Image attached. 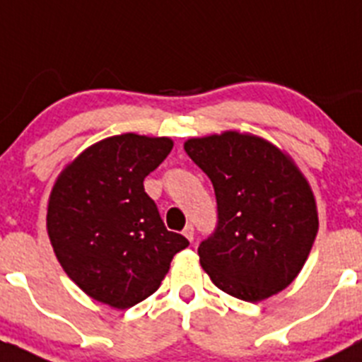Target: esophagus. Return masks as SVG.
I'll return each mask as SVG.
<instances>
[{
  "mask_svg": "<svg viewBox=\"0 0 362 362\" xmlns=\"http://www.w3.org/2000/svg\"><path fill=\"white\" fill-rule=\"evenodd\" d=\"M183 235L188 239V241H194V225H187V228L183 230Z\"/></svg>",
  "mask_w": 362,
  "mask_h": 362,
  "instance_id": "34e87169",
  "label": "esophagus"
}]
</instances>
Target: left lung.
Masks as SVG:
<instances>
[{"label": "left lung", "instance_id": "1", "mask_svg": "<svg viewBox=\"0 0 362 362\" xmlns=\"http://www.w3.org/2000/svg\"><path fill=\"white\" fill-rule=\"evenodd\" d=\"M185 150L216 190L219 225L197 248L212 283L248 303L286 288L319 230L315 196L292 156L241 130L188 137Z\"/></svg>", "mask_w": 362, "mask_h": 362}]
</instances>
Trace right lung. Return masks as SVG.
Instances as JSON below:
<instances>
[{"label":"right lung","mask_w":362,"mask_h":362,"mask_svg":"<svg viewBox=\"0 0 362 362\" xmlns=\"http://www.w3.org/2000/svg\"><path fill=\"white\" fill-rule=\"evenodd\" d=\"M170 137L124 132L70 159L47 203V233L66 276L92 299L127 310L152 296L187 248L168 232L143 181L170 153Z\"/></svg>","instance_id":"obj_1"}]
</instances>
